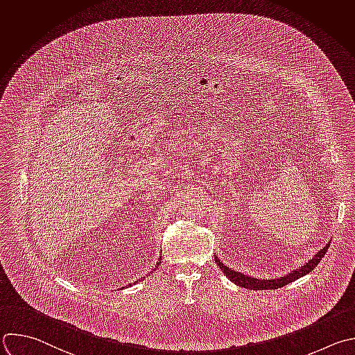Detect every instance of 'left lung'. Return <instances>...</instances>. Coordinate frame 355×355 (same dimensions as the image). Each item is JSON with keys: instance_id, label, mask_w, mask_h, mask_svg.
Wrapping results in <instances>:
<instances>
[{"instance_id": "obj_1", "label": "left lung", "mask_w": 355, "mask_h": 355, "mask_svg": "<svg viewBox=\"0 0 355 355\" xmlns=\"http://www.w3.org/2000/svg\"><path fill=\"white\" fill-rule=\"evenodd\" d=\"M329 245H330V243H327L326 247H323L319 252H316L313 255V258L309 259L301 268L294 269V270L288 272L287 275H284L282 277H276V279H258V277L244 275L241 272H237V270H234V269L225 266V263H223L218 259V257H216V255H214V261H216L217 266L220 268V270L225 275V277H228L230 282H232L234 284H237V286L244 287V288H250V290H276V288L287 286V284L301 279L302 276L308 275L309 272H312L315 269V266L322 261L324 252L329 250Z\"/></svg>"}]
</instances>
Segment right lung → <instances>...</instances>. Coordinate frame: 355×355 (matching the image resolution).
Segmentation results:
<instances>
[{"label": "right lung", "mask_w": 355, "mask_h": 355, "mask_svg": "<svg viewBox=\"0 0 355 355\" xmlns=\"http://www.w3.org/2000/svg\"><path fill=\"white\" fill-rule=\"evenodd\" d=\"M157 265H160V259H159V262H157ZM157 265H156V266H157ZM155 269H157V268H155ZM155 269H153V270H155ZM135 283H137V282H134V283H132V284H135ZM132 284H130V287H131V286H132ZM124 288H125V287H124Z\"/></svg>", "instance_id": "obj_1"}]
</instances>
